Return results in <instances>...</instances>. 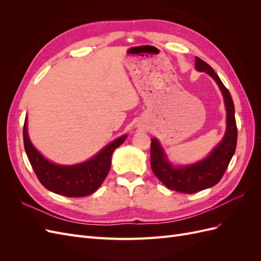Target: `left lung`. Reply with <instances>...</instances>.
Segmentation results:
<instances>
[{"instance_id": "1", "label": "left lung", "mask_w": 261, "mask_h": 261, "mask_svg": "<svg viewBox=\"0 0 261 261\" xmlns=\"http://www.w3.org/2000/svg\"><path fill=\"white\" fill-rule=\"evenodd\" d=\"M195 68L198 72H204L212 77L222 92L226 110V129L222 140L202 160L186 165H174L171 163L160 141L156 138L151 139L150 148V164L154 175L172 191L184 194H194L218 184L235 152L238 140L235 109L230 92L213 68L197 57L195 59Z\"/></svg>"}]
</instances>
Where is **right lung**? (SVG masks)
<instances>
[{
	"mask_svg": "<svg viewBox=\"0 0 261 261\" xmlns=\"http://www.w3.org/2000/svg\"><path fill=\"white\" fill-rule=\"evenodd\" d=\"M22 135L25 151L38 179L50 192L66 197H85L96 192L111 168L113 151L127 137L125 134L114 139L85 162L62 165L46 159L31 144L28 135L27 115Z\"/></svg>",
	"mask_w": 261,
	"mask_h": 261,
	"instance_id": "add662e5",
	"label": "right lung"
}]
</instances>
